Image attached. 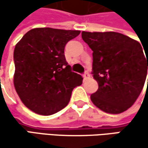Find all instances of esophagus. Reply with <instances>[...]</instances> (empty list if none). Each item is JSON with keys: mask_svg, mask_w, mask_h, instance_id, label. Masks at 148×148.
<instances>
[{"mask_svg": "<svg viewBox=\"0 0 148 148\" xmlns=\"http://www.w3.org/2000/svg\"><path fill=\"white\" fill-rule=\"evenodd\" d=\"M83 77H84V79H89L90 78V74L88 72H86L85 74H83Z\"/></svg>", "mask_w": 148, "mask_h": 148, "instance_id": "esophagus-1", "label": "esophagus"}]
</instances>
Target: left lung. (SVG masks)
<instances>
[{
    "label": "left lung",
    "instance_id": "1",
    "mask_svg": "<svg viewBox=\"0 0 148 148\" xmlns=\"http://www.w3.org/2000/svg\"><path fill=\"white\" fill-rule=\"evenodd\" d=\"M81 37L92 50V74L99 84L91 100L107 113L125 111L135 102L146 81L148 55L144 50L145 56L143 45L114 32H82Z\"/></svg>",
    "mask_w": 148,
    "mask_h": 148
}]
</instances>
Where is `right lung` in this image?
<instances>
[{"label":"right lung","mask_w":148,"mask_h":148,"mask_svg":"<svg viewBox=\"0 0 148 148\" xmlns=\"http://www.w3.org/2000/svg\"><path fill=\"white\" fill-rule=\"evenodd\" d=\"M79 31L35 28L26 32L14 52V84L21 101L31 110L49 116L63 109L81 75L72 72L64 49Z\"/></svg>","instance_id":"1"}]
</instances>
